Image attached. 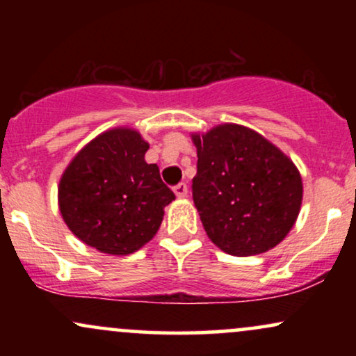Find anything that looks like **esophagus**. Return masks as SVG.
Here are the masks:
<instances>
[{"mask_svg": "<svg viewBox=\"0 0 356 356\" xmlns=\"http://www.w3.org/2000/svg\"><path fill=\"white\" fill-rule=\"evenodd\" d=\"M174 192H175V195H177L179 199L187 197V186H186V184H184V182L177 184V186L174 187Z\"/></svg>", "mask_w": 356, "mask_h": 356, "instance_id": "obj_1", "label": "esophagus"}]
</instances>
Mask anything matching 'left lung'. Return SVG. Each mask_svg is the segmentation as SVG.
Listing matches in <instances>:
<instances>
[{
	"instance_id": "1",
	"label": "left lung",
	"mask_w": 356,
	"mask_h": 356,
	"mask_svg": "<svg viewBox=\"0 0 356 356\" xmlns=\"http://www.w3.org/2000/svg\"><path fill=\"white\" fill-rule=\"evenodd\" d=\"M192 199L212 243L232 256L266 252L295 226L303 181L288 155L256 130L220 124L192 134Z\"/></svg>"
}]
</instances>
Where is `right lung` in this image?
I'll list each match as a JSON object with an SVG mask.
<instances>
[{
	"label": "right lung",
	"mask_w": 356,
	"mask_h": 356,
	"mask_svg": "<svg viewBox=\"0 0 356 356\" xmlns=\"http://www.w3.org/2000/svg\"><path fill=\"white\" fill-rule=\"evenodd\" d=\"M149 142L130 127L90 140L67 165L58 184L65 224L87 246L127 256L157 234L174 192L157 164H147Z\"/></svg>",
	"instance_id": "add662e5"
}]
</instances>
